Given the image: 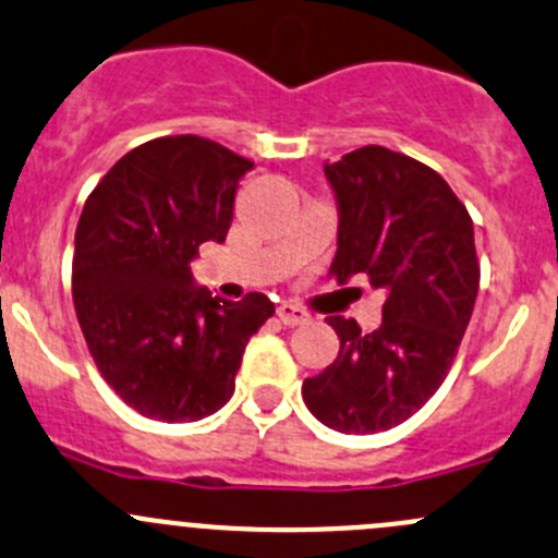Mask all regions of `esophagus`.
<instances>
[{
    "instance_id": "34e87169",
    "label": "esophagus",
    "mask_w": 558,
    "mask_h": 558,
    "mask_svg": "<svg viewBox=\"0 0 558 558\" xmlns=\"http://www.w3.org/2000/svg\"><path fill=\"white\" fill-rule=\"evenodd\" d=\"M278 318L286 324V327H300V324H305L311 316H307V313L302 311L300 305H291V302H283V305L278 307Z\"/></svg>"
}]
</instances>
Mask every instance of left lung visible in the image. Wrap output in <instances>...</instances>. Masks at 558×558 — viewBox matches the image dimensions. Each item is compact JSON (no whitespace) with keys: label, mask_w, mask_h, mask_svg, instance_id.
Segmentation results:
<instances>
[{"label":"left lung","mask_w":558,"mask_h":558,"mask_svg":"<svg viewBox=\"0 0 558 558\" xmlns=\"http://www.w3.org/2000/svg\"><path fill=\"white\" fill-rule=\"evenodd\" d=\"M338 202L332 275H365L387 294L381 327L329 316L340 351L305 378L311 414L340 434L405 423L441 387L480 289L474 226L452 187L420 160L371 144L324 163Z\"/></svg>","instance_id":"8db88e82"}]
</instances>
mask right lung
<instances>
[{"label":"right lung","mask_w":558,"mask_h":558,"mask_svg":"<svg viewBox=\"0 0 558 558\" xmlns=\"http://www.w3.org/2000/svg\"><path fill=\"white\" fill-rule=\"evenodd\" d=\"M253 160L202 135L130 149L97 182L75 229L73 305L108 387L138 414L187 423L234 395L242 354L275 305L193 286L204 242H223Z\"/></svg>","instance_id":"obj_1"}]
</instances>
